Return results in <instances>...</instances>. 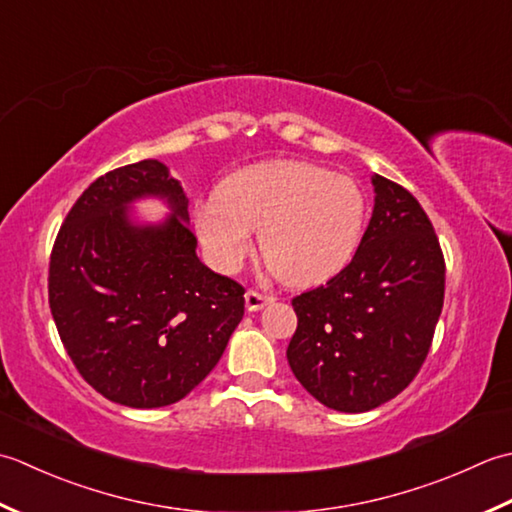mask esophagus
Segmentation results:
<instances>
[{
  "mask_svg": "<svg viewBox=\"0 0 512 512\" xmlns=\"http://www.w3.org/2000/svg\"><path fill=\"white\" fill-rule=\"evenodd\" d=\"M267 302H271V296L260 294V291H256V289H249L247 294H245V305H247L249 311L263 309V307L267 305Z\"/></svg>",
  "mask_w": 512,
  "mask_h": 512,
  "instance_id": "obj_1",
  "label": "esophagus"
}]
</instances>
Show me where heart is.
Listing matches in <instances>:
<instances>
[{
  "label": "heart",
  "instance_id": "heart-1",
  "mask_svg": "<svg viewBox=\"0 0 512 512\" xmlns=\"http://www.w3.org/2000/svg\"><path fill=\"white\" fill-rule=\"evenodd\" d=\"M367 223V198L349 176L302 161L260 163L229 176L221 194L194 207L196 234L221 271L260 249L278 276L305 287L349 263Z\"/></svg>",
  "mask_w": 512,
  "mask_h": 512
}]
</instances>
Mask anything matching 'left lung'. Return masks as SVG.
Listing matches in <instances>:
<instances>
[{"label": "left lung", "instance_id": "left-lung-1", "mask_svg": "<svg viewBox=\"0 0 512 512\" xmlns=\"http://www.w3.org/2000/svg\"><path fill=\"white\" fill-rule=\"evenodd\" d=\"M375 207L351 263L291 298L298 316L289 367L318 402L364 413L402 393L429 356L446 265L417 198L373 176Z\"/></svg>", "mask_w": 512, "mask_h": 512}]
</instances>
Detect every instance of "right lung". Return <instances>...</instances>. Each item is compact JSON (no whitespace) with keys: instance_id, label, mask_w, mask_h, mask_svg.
Wrapping results in <instances>:
<instances>
[{"instance_id":"1","label":"right lung","mask_w":512,"mask_h":512,"mask_svg":"<svg viewBox=\"0 0 512 512\" xmlns=\"http://www.w3.org/2000/svg\"><path fill=\"white\" fill-rule=\"evenodd\" d=\"M173 207L163 226L127 218L134 197ZM181 183L154 159L88 185L50 254L48 302L68 356L92 389L132 409L183 400L221 360L245 314V287L196 256Z\"/></svg>"}]
</instances>
